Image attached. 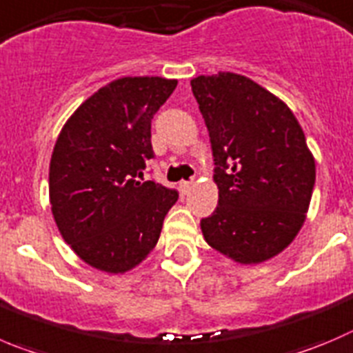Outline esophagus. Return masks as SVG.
<instances>
[{
    "mask_svg": "<svg viewBox=\"0 0 353 353\" xmlns=\"http://www.w3.org/2000/svg\"><path fill=\"white\" fill-rule=\"evenodd\" d=\"M180 189H182V194H189L194 189V182H182Z\"/></svg>",
    "mask_w": 353,
    "mask_h": 353,
    "instance_id": "1",
    "label": "esophagus"
}]
</instances>
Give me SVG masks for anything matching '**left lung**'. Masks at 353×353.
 I'll return each mask as SVG.
<instances>
[{"mask_svg": "<svg viewBox=\"0 0 353 353\" xmlns=\"http://www.w3.org/2000/svg\"><path fill=\"white\" fill-rule=\"evenodd\" d=\"M210 132L218 206L201 220L204 241L243 265L286 250L307 218L315 159L290 107L246 76L190 81Z\"/></svg>", "mask_w": 353, "mask_h": 353, "instance_id": "1", "label": "left lung"}]
</instances>
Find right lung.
<instances>
[{
	"mask_svg": "<svg viewBox=\"0 0 353 353\" xmlns=\"http://www.w3.org/2000/svg\"><path fill=\"white\" fill-rule=\"evenodd\" d=\"M159 76L114 79L63 124L50 161V204L63 241L85 263L124 274L145 260L179 192L143 180L150 123L176 88Z\"/></svg>",
	"mask_w": 353,
	"mask_h": 353,
	"instance_id": "right-lung-1",
	"label": "right lung"
}]
</instances>
